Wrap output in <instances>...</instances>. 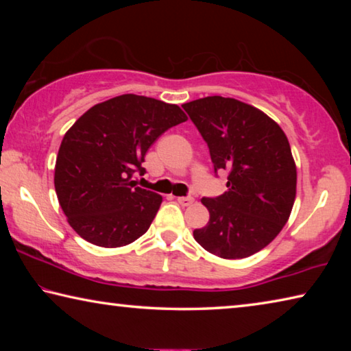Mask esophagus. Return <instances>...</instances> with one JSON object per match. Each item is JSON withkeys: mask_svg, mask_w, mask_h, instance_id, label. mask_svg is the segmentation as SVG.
Returning a JSON list of instances; mask_svg holds the SVG:
<instances>
[{"mask_svg": "<svg viewBox=\"0 0 351 351\" xmlns=\"http://www.w3.org/2000/svg\"><path fill=\"white\" fill-rule=\"evenodd\" d=\"M195 201L193 197H178V203L181 206H190Z\"/></svg>", "mask_w": 351, "mask_h": 351, "instance_id": "34e87169", "label": "esophagus"}]
</instances>
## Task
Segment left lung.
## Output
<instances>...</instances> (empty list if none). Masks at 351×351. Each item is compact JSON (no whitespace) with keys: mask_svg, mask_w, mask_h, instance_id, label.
<instances>
[{"mask_svg":"<svg viewBox=\"0 0 351 351\" xmlns=\"http://www.w3.org/2000/svg\"><path fill=\"white\" fill-rule=\"evenodd\" d=\"M182 108L209 147L215 175L228 190L201 199L210 213L193 239L221 258H245L276 239L295 199L297 171L283 130L254 106L210 96Z\"/></svg>","mask_w":351,"mask_h":351,"instance_id":"obj_1","label":"left lung"}]
</instances>
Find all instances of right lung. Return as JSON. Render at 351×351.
<instances>
[{"label": "right lung", "mask_w": 351, "mask_h": 351, "mask_svg": "<svg viewBox=\"0 0 351 351\" xmlns=\"http://www.w3.org/2000/svg\"><path fill=\"white\" fill-rule=\"evenodd\" d=\"M178 105L123 94L94 105L77 119L57 154L58 203L77 234L102 247H121L144 235L162 203L161 195L132 181L150 145L186 122Z\"/></svg>", "instance_id": "right-lung-1"}]
</instances>
